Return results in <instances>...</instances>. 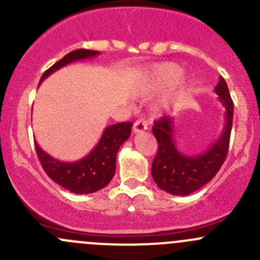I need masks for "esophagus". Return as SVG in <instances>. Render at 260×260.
<instances>
[{"label":"esophagus","mask_w":260,"mask_h":260,"mask_svg":"<svg viewBox=\"0 0 260 260\" xmlns=\"http://www.w3.org/2000/svg\"><path fill=\"white\" fill-rule=\"evenodd\" d=\"M147 127H148V124H147V122L145 119H138V120H136L135 124H133V132L135 133L142 132V131L147 129Z\"/></svg>","instance_id":"esophagus-1"}]
</instances>
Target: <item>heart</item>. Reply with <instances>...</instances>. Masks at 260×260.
Instances as JSON below:
<instances>
[{
    "mask_svg": "<svg viewBox=\"0 0 260 260\" xmlns=\"http://www.w3.org/2000/svg\"><path fill=\"white\" fill-rule=\"evenodd\" d=\"M172 81V91H180L185 88L186 78L182 74V68L176 62H161L146 72V83L149 88H159Z\"/></svg>",
    "mask_w": 260,
    "mask_h": 260,
    "instance_id": "heart-1",
    "label": "heart"
}]
</instances>
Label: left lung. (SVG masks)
Instances as JSON below:
<instances>
[{
  "label": "left lung",
  "mask_w": 260,
  "mask_h": 260,
  "mask_svg": "<svg viewBox=\"0 0 260 260\" xmlns=\"http://www.w3.org/2000/svg\"><path fill=\"white\" fill-rule=\"evenodd\" d=\"M215 93L225 107V125L219 140L201 154L186 156L177 149L172 118L165 115L153 122L152 132L158 143V149L152 162V177L161 190L171 195L186 196L198 191L217 174L226 158L234 103L222 77L215 86Z\"/></svg>",
  "instance_id": "left-lung-1"
}]
</instances>
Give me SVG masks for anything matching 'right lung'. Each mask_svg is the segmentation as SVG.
<instances>
[{
    "instance_id": "1",
    "label": "right lung",
    "mask_w": 260,
    "mask_h": 260,
    "mask_svg": "<svg viewBox=\"0 0 260 260\" xmlns=\"http://www.w3.org/2000/svg\"><path fill=\"white\" fill-rule=\"evenodd\" d=\"M98 54L99 51H94V50H74L55 62L51 68H49L41 77L40 83L60 68L70 62L78 61V60L94 57ZM132 125V122H122L107 127L98 145L94 147L90 153L86 154L79 161H59L43 151L38 143H35L36 153H38L44 171L57 185L78 195L95 192L106 187L113 179L118 149L131 136Z\"/></svg>"
}]
</instances>
